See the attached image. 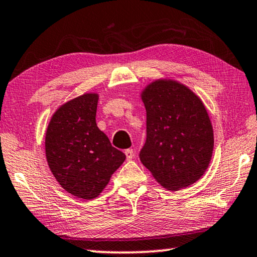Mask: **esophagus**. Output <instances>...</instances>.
<instances>
[{
  "label": "esophagus",
  "mask_w": 257,
  "mask_h": 257,
  "mask_svg": "<svg viewBox=\"0 0 257 257\" xmlns=\"http://www.w3.org/2000/svg\"><path fill=\"white\" fill-rule=\"evenodd\" d=\"M124 154H125V156H127V160H132L134 158V151L130 150V149L125 150Z\"/></svg>",
  "instance_id": "obj_1"
}]
</instances>
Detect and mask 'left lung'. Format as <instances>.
Returning a JSON list of instances; mask_svg holds the SVG:
<instances>
[{"mask_svg":"<svg viewBox=\"0 0 257 257\" xmlns=\"http://www.w3.org/2000/svg\"><path fill=\"white\" fill-rule=\"evenodd\" d=\"M146 142L141 162L161 185L178 190L193 185L210 164L213 128L201 99L186 86L156 80L142 94Z\"/></svg>","mask_w":257,"mask_h":257,"instance_id":"8db88e82","label":"left lung"}]
</instances>
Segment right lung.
Here are the masks:
<instances>
[{"mask_svg": "<svg viewBox=\"0 0 257 257\" xmlns=\"http://www.w3.org/2000/svg\"><path fill=\"white\" fill-rule=\"evenodd\" d=\"M98 96L84 94L59 107L45 136L52 173L73 196L93 199L110 181L125 155L111 145L96 124Z\"/></svg>", "mask_w": 257, "mask_h": 257, "instance_id": "obj_1", "label": "right lung"}]
</instances>
